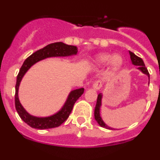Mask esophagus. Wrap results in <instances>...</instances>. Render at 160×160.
<instances>
[{
  "mask_svg": "<svg viewBox=\"0 0 160 160\" xmlns=\"http://www.w3.org/2000/svg\"><path fill=\"white\" fill-rule=\"evenodd\" d=\"M102 87V80H97L93 84V87L96 90H99Z\"/></svg>",
  "mask_w": 160,
  "mask_h": 160,
  "instance_id": "34e87169",
  "label": "esophagus"
}]
</instances>
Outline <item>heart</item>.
Returning <instances> with one entry per match:
<instances>
[{"label":"heart","mask_w":160,"mask_h":160,"mask_svg":"<svg viewBox=\"0 0 160 160\" xmlns=\"http://www.w3.org/2000/svg\"><path fill=\"white\" fill-rule=\"evenodd\" d=\"M111 60H112V58H111V57H109V56H104V57H102L101 58L98 60V62H99L100 64L106 65V64H108V63L111 62ZM114 63H115L116 65H118V61H115V62H114Z\"/></svg>","instance_id":"1"}]
</instances>
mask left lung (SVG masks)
Masks as SVG:
<instances>
[{
  "label": "left lung",
  "mask_w": 160,
  "mask_h": 160,
  "mask_svg": "<svg viewBox=\"0 0 160 160\" xmlns=\"http://www.w3.org/2000/svg\"><path fill=\"white\" fill-rule=\"evenodd\" d=\"M130 54V58H131V62H132L133 65H135V66H139L138 68H140L141 70H143L144 72H147V69L145 68V66H144L143 64V62L142 61V59L139 58H138L136 56V55H135L133 53H131L130 52L129 53ZM97 107H95V111H94V113H95V119L97 120L98 122L100 124V125H102V127H106V126H104L102 124V122L101 121V118H100V116H99V106H100V102L98 103Z\"/></svg>",
  "instance_id": "1"
}]
</instances>
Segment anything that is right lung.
I'll return each instance as SVG.
<instances>
[{
  "label": "right lung",
  "instance_id": "obj_1",
  "mask_svg": "<svg viewBox=\"0 0 160 160\" xmlns=\"http://www.w3.org/2000/svg\"><path fill=\"white\" fill-rule=\"evenodd\" d=\"M78 49L76 46H70L63 43L52 44V45H49V46L37 51L36 53L31 55L22 66L21 71L19 72L18 80H17V90H18V85H19L22 76L24 75V73L27 71L28 69L30 68V66L34 63L38 62L41 60H43V59L50 58H66L76 56L78 54ZM80 90H76L73 91L63 111H62V113H60V114H58V116H55L53 118L41 119V118H36L29 116V114H27V113H25L24 110H22V107L20 105L19 102H18L19 100H18V94H17L16 98V107L22 119L32 128H38V129H48V128H55V127L60 125L61 123H62L68 118L69 114L71 112L74 102L82 94Z\"/></svg>",
  "mask_w": 160,
  "mask_h": 160
}]
</instances>
